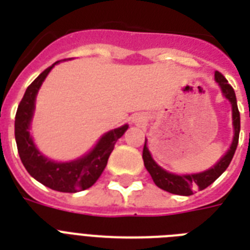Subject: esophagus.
<instances>
[{
  "mask_svg": "<svg viewBox=\"0 0 250 250\" xmlns=\"http://www.w3.org/2000/svg\"><path fill=\"white\" fill-rule=\"evenodd\" d=\"M135 121H136V122H139V121H140V119H135Z\"/></svg>",
  "mask_w": 250,
  "mask_h": 250,
  "instance_id": "34e87169",
  "label": "esophagus"
}]
</instances>
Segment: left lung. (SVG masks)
I'll return each instance as SVG.
<instances>
[{
    "label": "left lung",
    "instance_id": "left-lung-1",
    "mask_svg": "<svg viewBox=\"0 0 250 250\" xmlns=\"http://www.w3.org/2000/svg\"><path fill=\"white\" fill-rule=\"evenodd\" d=\"M215 82L219 84L222 89V93L225 96L232 106V125H233V139L232 144L229 146V152L218 161L211 168L198 174H189V175H176L171 174L168 171L164 170L162 167L156 164V161L152 158V154L149 152L146 146V139H145L144 149H143V160L146 170L152 176L153 182L156 183L157 187H160L161 189L170 192L174 194H180V196H190L193 194L196 189H205L206 187H209L211 183H214L223 172L229 165L232 161V157L235 154V150L237 148L239 143V133H240V113L237 109L236 96L235 90L229 84L227 79L222 75L219 71H215Z\"/></svg>",
    "mask_w": 250,
    "mask_h": 250
}]
</instances>
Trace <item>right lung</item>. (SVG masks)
Instances as JSON below:
<instances>
[{
	"label": "right lung",
	"instance_id": "add662e5",
	"mask_svg": "<svg viewBox=\"0 0 250 250\" xmlns=\"http://www.w3.org/2000/svg\"><path fill=\"white\" fill-rule=\"evenodd\" d=\"M54 64L41 72L25 89L15 115V141L21 164L32 178L50 189L75 193L89 188L97 182L107 165L114 145L127 131L128 125L106 132L88 154L71 162H54L42 156L33 144L29 135V125L35 111L37 92Z\"/></svg>",
	"mask_w": 250,
	"mask_h": 250
}]
</instances>
